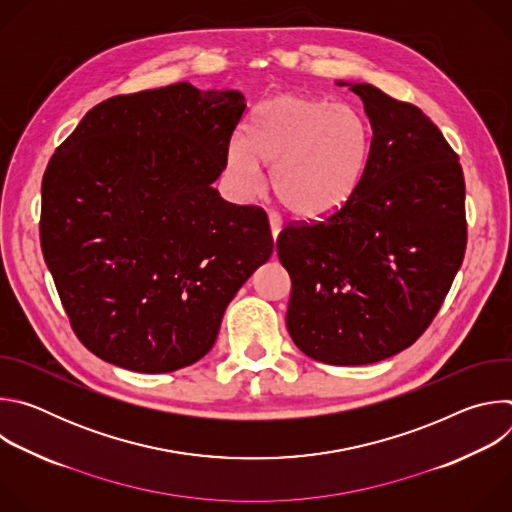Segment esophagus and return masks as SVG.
Returning <instances> with one entry per match:
<instances>
[{
  "label": "esophagus",
  "instance_id": "obj_1",
  "mask_svg": "<svg viewBox=\"0 0 512 512\" xmlns=\"http://www.w3.org/2000/svg\"><path fill=\"white\" fill-rule=\"evenodd\" d=\"M281 225H283L281 216H279L277 212H269V227H271L273 239H277V235H279V231H281Z\"/></svg>",
  "mask_w": 512,
  "mask_h": 512
}]
</instances>
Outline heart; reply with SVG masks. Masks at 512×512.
Masks as SVG:
<instances>
[{
    "instance_id": "b5f03b06",
    "label": "heart",
    "mask_w": 512,
    "mask_h": 512,
    "mask_svg": "<svg viewBox=\"0 0 512 512\" xmlns=\"http://www.w3.org/2000/svg\"><path fill=\"white\" fill-rule=\"evenodd\" d=\"M369 154L367 123L348 105L281 95L255 109L245 143L233 141L229 168L245 188H257L271 168L279 202L300 216L326 214L348 200Z\"/></svg>"
}]
</instances>
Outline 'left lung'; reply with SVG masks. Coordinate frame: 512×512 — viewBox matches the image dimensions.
<instances>
[{"label": "left lung", "instance_id": "1", "mask_svg": "<svg viewBox=\"0 0 512 512\" xmlns=\"http://www.w3.org/2000/svg\"><path fill=\"white\" fill-rule=\"evenodd\" d=\"M338 85L371 121L367 164L324 221L283 227L277 257L291 279V340L314 360L356 367L405 350L440 312L466 253V184L419 107L369 83Z\"/></svg>", "mask_w": 512, "mask_h": 512}]
</instances>
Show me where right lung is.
Returning <instances> with one entry per match:
<instances>
[{
	"mask_svg": "<svg viewBox=\"0 0 512 512\" xmlns=\"http://www.w3.org/2000/svg\"><path fill=\"white\" fill-rule=\"evenodd\" d=\"M245 109L239 91L190 83L117 95L52 154L44 261L72 330L105 362L172 373L200 360L271 257L265 210L212 188Z\"/></svg>",
	"mask_w": 512,
	"mask_h": 512,
	"instance_id": "1",
	"label": "right lung"
}]
</instances>
